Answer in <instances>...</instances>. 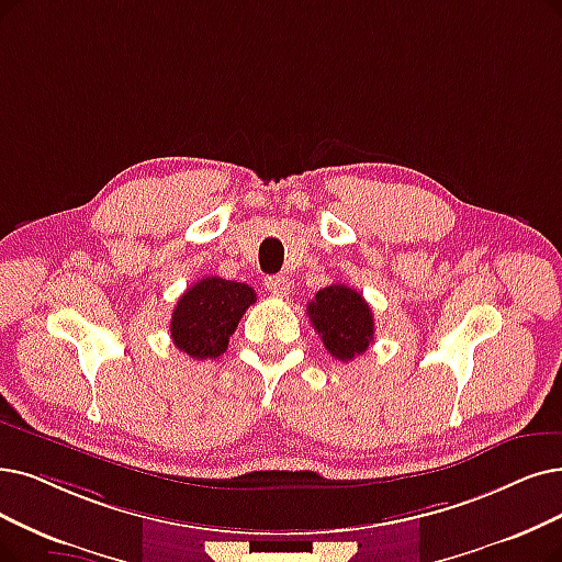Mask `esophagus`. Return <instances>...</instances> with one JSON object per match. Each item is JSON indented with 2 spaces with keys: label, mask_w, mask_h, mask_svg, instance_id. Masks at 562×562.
I'll return each mask as SVG.
<instances>
[{
  "label": "esophagus",
  "mask_w": 562,
  "mask_h": 562,
  "mask_svg": "<svg viewBox=\"0 0 562 562\" xmlns=\"http://www.w3.org/2000/svg\"><path fill=\"white\" fill-rule=\"evenodd\" d=\"M265 285H267L269 293L277 295V297H285V295L290 293V281H288L285 277H281V274L267 277V279H265Z\"/></svg>",
  "instance_id": "esophagus-1"
}]
</instances>
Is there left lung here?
I'll return each instance as SVG.
<instances>
[{"mask_svg":"<svg viewBox=\"0 0 562 562\" xmlns=\"http://www.w3.org/2000/svg\"><path fill=\"white\" fill-rule=\"evenodd\" d=\"M313 329L321 334L323 346L339 362H352L373 344L375 323L367 300L357 290L331 283L316 293L306 306Z\"/></svg>","mask_w":562,"mask_h":562,"instance_id":"obj_1","label":"left lung"}]
</instances>
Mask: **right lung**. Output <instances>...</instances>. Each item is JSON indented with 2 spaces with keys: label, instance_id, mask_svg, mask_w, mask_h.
<instances>
[{
  "label": "right lung",
  "instance_id": "obj_1",
  "mask_svg": "<svg viewBox=\"0 0 562 562\" xmlns=\"http://www.w3.org/2000/svg\"><path fill=\"white\" fill-rule=\"evenodd\" d=\"M251 304H256V293L246 283L218 277L200 279L177 300L170 321L172 344L193 359H216L226 352Z\"/></svg>",
  "mask_w": 562,
  "mask_h": 562
}]
</instances>
